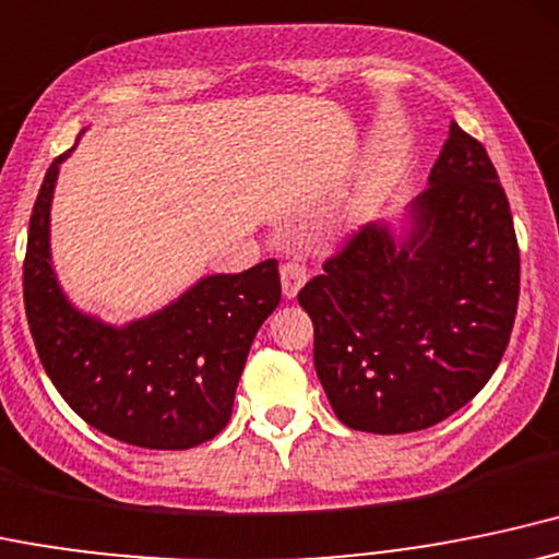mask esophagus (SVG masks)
I'll return each instance as SVG.
<instances>
[{"label":"esophagus","mask_w":559,"mask_h":559,"mask_svg":"<svg viewBox=\"0 0 559 559\" xmlns=\"http://www.w3.org/2000/svg\"><path fill=\"white\" fill-rule=\"evenodd\" d=\"M280 280H282V296L285 298H296L300 287L306 285L309 274H306V266L298 261H285L280 269Z\"/></svg>","instance_id":"esophagus-1"}]
</instances>
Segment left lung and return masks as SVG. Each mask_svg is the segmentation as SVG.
Returning <instances> with one entry per match:
<instances>
[{
	"mask_svg": "<svg viewBox=\"0 0 559 559\" xmlns=\"http://www.w3.org/2000/svg\"><path fill=\"white\" fill-rule=\"evenodd\" d=\"M520 253L510 203L483 144L451 123L406 216L369 222L298 304L313 367L343 425L396 436L454 415L510 343Z\"/></svg>",
	"mask_w": 559,
	"mask_h": 559,
	"instance_id": "obj_1",
	"label": "left lung"
}]
</instances>
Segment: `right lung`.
<instances>
[{"mask_svg": "<svg viewBox=\"0 0 559 559\" xmlns=\"http://www.w3.org/2000/svg\"><path fill=\"white\" fill-rule=\"evenodd\" d=\"M71 153L52 160L41 181L23 263V300L44 369L68 406L116 441L163 451L211 441L229 423L255 332L280 306L277 261L200 277L127 324L81 311L62 290L49 246L55 185Z\"/></svg>", "mask_w": 559, "mask_h": 559, "instance_id": "1", "label": "right lung"}]
</instances>
